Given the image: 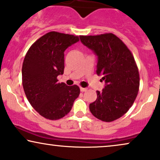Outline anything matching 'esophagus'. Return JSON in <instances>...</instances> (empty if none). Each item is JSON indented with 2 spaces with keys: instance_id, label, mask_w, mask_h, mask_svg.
<instances>
[{
  "instance_id": "obj_1",
  "label": "esophagus",
  "mask_w": 160,
  "mask_h": 160,
  "mask_svg": "<svg viewBox=\"0 0 160 160\" xmlns=\"http://www.w3.org/2000/svg\"><path fill=\"white\" fill-rule=\"evenodd\" d=\"M87 90H88V89H87V88H80V90H81V92H85V91H87Z\"/></svg>"
}]
</instances>
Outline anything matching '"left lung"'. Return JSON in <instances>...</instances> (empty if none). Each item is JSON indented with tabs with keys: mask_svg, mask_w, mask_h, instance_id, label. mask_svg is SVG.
I'll return each instance as SVG.
<instances>
[{
	"mask_svg": "<svg viewBox=\"0 0 160 160\" xmlns=\"http://www.w3.org/2000/svg\"><path fill=\"white\" fill-rule=\"evenodd\" d=\"M80 40L97 56L96 73L105 82L102 91L96 92L90 110L101 121H115L127 112L138 95L140 76L134 58L123 41L112 33L80 36Z\"/></svg>",
	"mask_w": 160,
	"mask_h": 160,
	"instance_id": "1",
	"label": "left lung"
}]
</instances>
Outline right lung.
I'll return each instance as SVG.
<instances>
[{
	"label": "right lung",
	"mask_w": 160,
	"mask_h": 160,
	"mask_svg": "<svg viewBox=\"0 0 160 160\" xmlns=\"http://www.w3.org/2000/svg\"><path fill=\"white\" fill-rule=\"evenodd\" d=\"M79 41L78 36L47 33L30 47L22 67V87L32 107L47 119L58 120L71 110L80 94L77 85L59 83L64 73L65 51Z\"/></svg>",
	"instance_id": "1"
}]
</instances>
